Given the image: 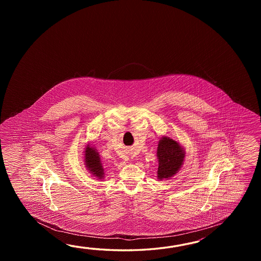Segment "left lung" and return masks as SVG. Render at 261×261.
<instances>
[{
	"mask_svg": "<svg viewBox=\"0 0 261 261\" xmlns=\"http://www.w3.org/2000/svg\"><path fill=\"white\" fill-rule=\"evenodd\" d=\"M186 152L184 147L170 137L162 136L159 141L156 158L159 161L158 179H171L183 166Z\"/></svg>",
	"mask_w": 261,
	"mask_h": 261,
	"instance_id": "left-lung-1",
	"label": "left lung"
}]
</instances>
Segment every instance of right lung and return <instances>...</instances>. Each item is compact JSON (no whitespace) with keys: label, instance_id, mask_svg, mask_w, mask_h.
Masks as SVG:
<instances>
[{"label":"right lung","instance_id":"1","mask_svg":"<svg viewBox=\"0 0 261 261\" xmlns=\"http://www.w3.org/2000/svg\"><path fill=\"white\" fill-rule=\"evenodd\" d=\"M84 162L87 167L89 173H91L94 177L101 180L105 178V168L100 161V156L95 147L91 146V144H88L85 147L84 151Z\"/></svg>","mask_w":261,"mask_h":261}]
</instances>
